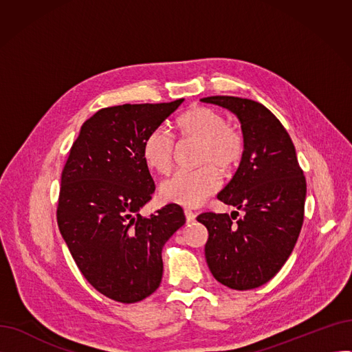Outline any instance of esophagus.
I'll use <instances>...</instances> for the list:
<instances>
[{"instance_id": "esophagus-1", "label": "esophagus", "mask_w": 352, "mask_h": 352, "mask_svg": "<svg viewBox=\"0 0 352 352\" xmlns=\"http://www.w3.org/2000/svg\"><path fill=\"white\" fill-rule=\"evenodd\" d=\"M184 214H186L187 223H192V221H194V219H195V217H197L191 210H186V211H184Z\"/></svg>"}]
</instances>
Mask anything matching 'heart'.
<instances>
[{"label":"heart","instance_id":"obj_1","mask_svg":"<svg viewBox=\"0 0 352 352\" xmlns=\"http://www.w3.org/2000/svg\"><path fill=\"white\" fill-rule=\"evenodd\" d=\"M184 138L199 141L198 162L206 164L192 171H177L162 182L161 197L182 207H198L221 187L218 168L228 171L244 155V138L228 126V120L219 111L208 107H192L177 120ZM175 142L168 129L154 128L142 142V158L148 168L166 174L173 166Z\"/></svg>","mask_w":352,"mask_h":352}]
</instances>
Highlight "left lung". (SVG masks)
<instances>
[{
    "instance_id": "8db88e82",
    "label": "left lung",
    "mask_w": 352,
    "mask_h": 352,
    "mask_svg": "<svg viewBox=\"0 0 352 352\" xmlns=\"http://www.w3.org/2000/svg\"><path fill=\"white\" fill-rule=\"evenodd\" d=\"M202 102L223 107L238 118L244 155L238 170L217 195L227 206L244 211L204 212L197 221L208 230L206 260L214 278L232 289H252L278 272L297 243L307 184L295 146L263 104L238 97L214 96Z\"/></svg>"
}]
</instances>
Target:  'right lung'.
<instances>
[{
	"mask_svg": "<svg viewBox=\"0 0 352 352\" xmlns=\"http://www.w3.org/2000/svg\"><path fill=\"white\" fill-rule=\"evenodd\" d=\"M182 101L100 109L82 124L63 170L60 232L87 281L118 302H138L160 287L162 247L186 224L177 204L140 215L155 191L142 142Z\"/></svg>",
	"mask_w": 352,
	"mask_h": 352,
	"instance_id": "right-lung-1",
	"label": "right lung"
}]
</instances>
